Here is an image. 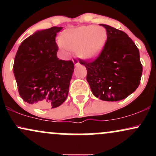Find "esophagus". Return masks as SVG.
Returning <instances> with one entry per match:
<instances>
[{
	"instance_id": "obj_1",
	"label": "esophagus",
	"mask_w": 156,
	"mask_h": 156,
	"mask_svg": "<svg viewBox=\"0 0 156 156\" xmlns=\"http://www.w3.org/2000/svg\"><path fill=\"white\" fill-rule=\"evenodd\" d=\"M73 64H74L75 66H78L80 64L79 62H78V60L77 59V58H74V59H73Z\"/></svg>"
}]
</instances>
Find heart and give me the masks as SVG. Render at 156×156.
Masks as SVG:
<instances>
[{
    "instance_id": "1",
    "label": "heart",
    "mask_w": 156,
    "mask_h": 156,
    "mask_svg": "<svg viewBox=\"0 0 156 156\" xmlns=\"http://www.w3.org/2000/svg\"><path fill=\"white\" fill-rule=\"evenodd\" d=\"M60 39L58 46L64 52L77 51L82 59L92 60L103 51L107 41V32L102 26H80L66 30Z\"/></svg>"
}]
</instances>
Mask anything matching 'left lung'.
Here are the masks:
<instances>
[{
    "label": "left lung",
    "mask_w": 156,
    "mask_h": 156,
    "mask_svg": "<svg viewBox=\"0 0 156 156\" xmlns=\"http://www.w3.org/2000/svg\"><path fill=\"white\" fill-rule=\"evenodd\" d=\"M107 41L98 58L92 62L80 60L87 68V80L96 98L118 101L135 92L140 83L142 65L139 51L124 31L108 25Z\"/></svg>",
    "instance_id": "obj_1"
}]
</instances>
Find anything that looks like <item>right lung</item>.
<instances>
[{
  "mask_svg": "<svg viewBox=\"0 0 156 156\" xmlns=\"http://www.w3.org/2000/svg\"><path fill=\"white\" fill-rule=\"evenodd\" d=\"M62 29L38 30L23 41L16 53L13 70L19 94L37 108H56L67 98L74 64L57 58L55 36Z\"/></svg>",
  "mask_w": 156,
  "mask_h": 156,
  "instance_id": "obj_1",
  "label": "right lung"
}]
</instances>
